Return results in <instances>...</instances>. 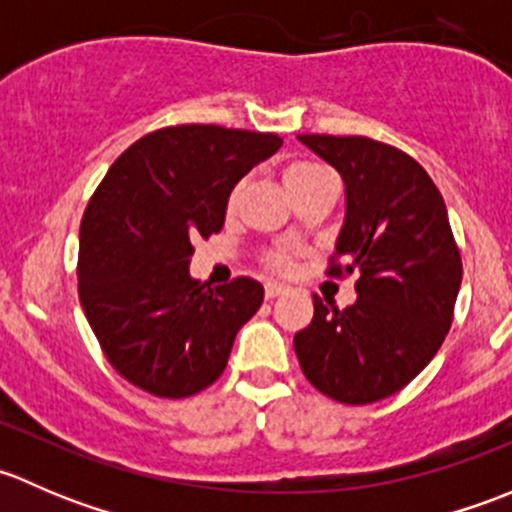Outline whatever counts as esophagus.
Wrapping results in <instances>:
<instances>
[{
	"instance_id": "34e87169",
	"label": "esophagus",
	"mask_w": 512,
	"mask_h": 512,
	"mask_svg": "<svg viewBox=\"0 0 512 512\" xmlns=\"http://www.w3.org/2000/svg\"><path fill=\"white\" fill-rule=\"evenodd\" d=\"M285 292H287L285 285H277V282H265V297L267 299H275Z\"/></svg>"
}]
</instances>
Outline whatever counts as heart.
I'll use <instances>...</instances> for the list:
<instances>
[{"mask_svg":"<svg viewBox=\"0 0 512 512\" xmlns=\"http://www.w3.org/2000/svg\"><path fill=\"white\" fill-rule=\"evenodd\" d=\"M329 178H334L332 170L324 168V165L317 163V160H294V163H289L285 168V183L294 198H299V195L307 193V190H312L314 185H319L322 180H329ZM242 190H245V183H242V180L230 188V193H227V200H225L227 213H235L237 203H240L242 198ZM299 257H302V250H299L297 245L280 242V245L265 247L260 255V262L262 267H267L270 272L289 275V272H294V267H297Z\"/></svg>","mask_w":512,"mask_h":512,"instance_id":"b5f03b06","label":"heart"}]
</instances>
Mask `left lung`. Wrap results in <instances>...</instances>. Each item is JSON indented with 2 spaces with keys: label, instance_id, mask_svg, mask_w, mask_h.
Instances as JSON below:
<instances>
[{
  "label": "left lung",
  "instance_id": "left-lung-1",
  "mask_svg": "<svg viewBox=\"0 0 512 512\" xmlns=\"http://www.w3.org/2000/svg\"><path fill=\"white\" fill-rule=\"evenodd\" d=\"M299 141L347 185V220L327 277L356 275L359 297L339 309L314 294V317L294 334V352L324 396L374 404L404 389L441 349L461 289V250L436 183L409 153L366 136L304 133Z\"/></svg>",
  "mask_w": 512,
  "mask_h": 512
}]
</instances>
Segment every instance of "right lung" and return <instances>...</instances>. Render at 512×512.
Listing matches in <instances>:
<instances>
[{
  "label": "right lung",
  "mask_w": 512,
  "mask_h": 512,
  "mask_svg": "<svg viewBox=\"0 0 512 512\" xmlns=\"http://www.w3.org/2000/svg\"><path fill=\"white\" fill-rule=\"evenodd\" d=\"M280 146L277 133L158 128L98 183L81 218L79 299L106 359L138 389L185 399L225 371L265 289L252 277L200 285L188 275L193 242L223 230L232 185Z\"/></svg>",
  "instance_id": "add662e5"
}]
</instances>
